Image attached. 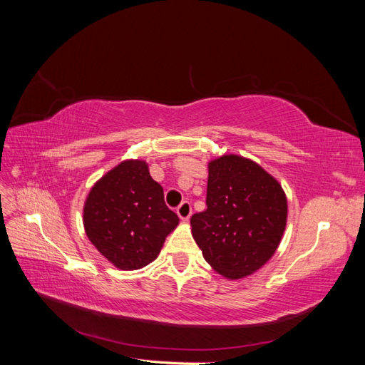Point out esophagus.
<instances>
[{"label":"esophagus","instance_id":"34e87169","mask_svg":"<svg viewBox=\"0 0 365 365\" xmlns=\"http://www.w3.org/2000/svg\"><path fill=\"white\" fill-rule=\"evenodd\" d=\"M176 213H178V216H180V219H181V220H184V222H187V220H189V219H190V216H192V207H190V202L184 201V202L178 207V210H176Z\"/></svg>","mask_w":365,"mask_h":365}]
</instances>
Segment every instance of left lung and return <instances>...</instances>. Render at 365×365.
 Instances as JSON below:
<instances>
[{"mask_svg":"<svg viewBox=\"0 0 365 365\" xmlns=\"http://www.w3.org/2000/svg\"><path fill=\"white\" fill-rule=\"evenodd\" d=\"M207 168V210L192 216V236L217 274L250 277L280 245L288 197L269 172L237 153L210 160Z\"/></svg>","mask_w":365,"mask_h":365,"instance_id":"8db88e82","label":"left lung"}]
</instances>
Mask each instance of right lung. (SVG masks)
Listing matches in <instances>:
<instances>
[{
    "label": "right lung",
    "mask_w": 365,
    "mask_h": 365,
    "mask_svg": "<svg viewBox=\"0 0 365 365\" xmlns=\"http://www.w3.org/2000/svg\"><path fill=\"white\" fill-rule=\"evenodd\" d=\"M83 228L102 256L121 271L155 260L180 219L164 204L163 187L152 180L146 160H125L88 192Z\"/></svg>",
    "instance_id": "1"
}]
</instances>
